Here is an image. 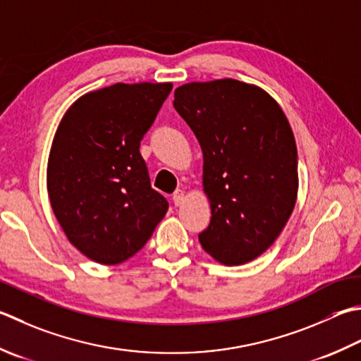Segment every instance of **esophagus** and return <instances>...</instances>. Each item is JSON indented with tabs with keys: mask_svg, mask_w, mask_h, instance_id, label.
Here are the masks:
<instances>
[{
	"mask_svg": "<svg viewBox=\"0 0 361 361\" xmlns=\"http://www.w3.org/2000/svg\"><path fill=\"white\" fill-rule=\"evenodd\" d=\"M172 202L175 203V207H180V204H183V202H185V192H183L181 189L175 190V194L172 195Z\"/></svg>",
	"mask_w": 361,
	"mask_h": 361,
	"instance_id": "34e87169",
	"label": "esophagus"
}]
</instances>
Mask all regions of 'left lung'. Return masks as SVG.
<instances>
[{
    "instance_id": "1",
    "label": "left lung",
    "mask_w": 361,
    "mask_h": 361,
    "mask_svg": "<svg viewBox=\"0 0 361 361\" xmlns=\"http://www.w3.org/2000/svg\"><path fill=\"white\" fill-rule=\"evenodd\" d=\"M173 106L203 152L211 222L203 250L244 264L274 244L298 199V147L285 112L258 86L231 78L188 82Z\"/></svg>"
}]
</instances>
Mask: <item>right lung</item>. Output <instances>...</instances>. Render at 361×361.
Segmentation results:
<instances>
[{"instance_id":"1","label":"right lung","mask_w":361,"mask_h":361,"mask_svg":"<svg viewBox=\"0 0 361 361\" xmlns=\"http://www.w3.org/2000/svg\"><path fill=\"white\" fill-rule=\"evenodd\" d=\"M171 90L172 82H117L89 92L56 130L49 203L68 241L97 263L131 258L167 213L139 147Z\"/></svg>"}]
</instances>
